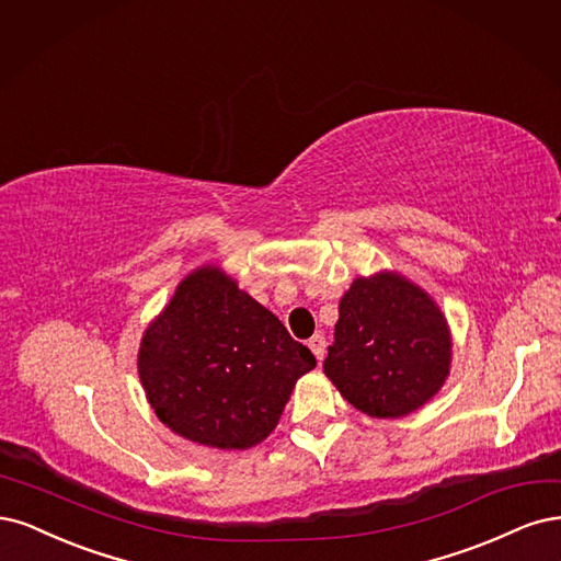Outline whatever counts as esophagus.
<instances>
[{
  "instance_id": "esophagus-1",
  "label": "esophagus",
  "mask_w": 561,
  "mask_h": 561,
  "mask_svg": "<svg viewBox=\"0 0 561 561\" xmlns=\"http://www.w3.org/2000/svg\"><path fill=\"white\" fill-rule=\"evenodd\" d=\"M307 345H310L312 354L317 356V360L321 364V360H323V354H327V337H323L321 333H317V335H312V337H310V342H307Z\"/></svg>"
}]
</instances>
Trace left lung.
Listing matches in <instances>:
<instances>
[{"instance_id": "left-lung-1", "label": "left lung", "mask_w": 561, "mask_h": 561, "mask_svg": "<svg viewBox=\"0 0 561 561\" xmlns=\"http://www.w3.org/2000/svg\"><path fill=\"white\" fill-rule=\"evenodd\" d=\"M447 368V323L420 286L389 273L352 284L323 373L356 410L403 417L443 387Z\"/></svg>"}]
</instances>
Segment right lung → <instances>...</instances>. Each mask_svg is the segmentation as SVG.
Returning <instances> with one entry per match:
<instances>
[{"instance_id": "right-lung-1", "label": "right lung", "mask_w": 561, "mask_h": 561, "mask_svg": "<svg viewBox=\"0 0 561 561\" xmlns=\"http://www.w3.org/2000/svg\"><path fill=\"white\" fill-rule=\"evenodd\" d=\"M314 364V354L219 267H201L179 284L139 350V377L158 420L219 449L267 438L296 379Z\"/></svg>"}]
</instances>
